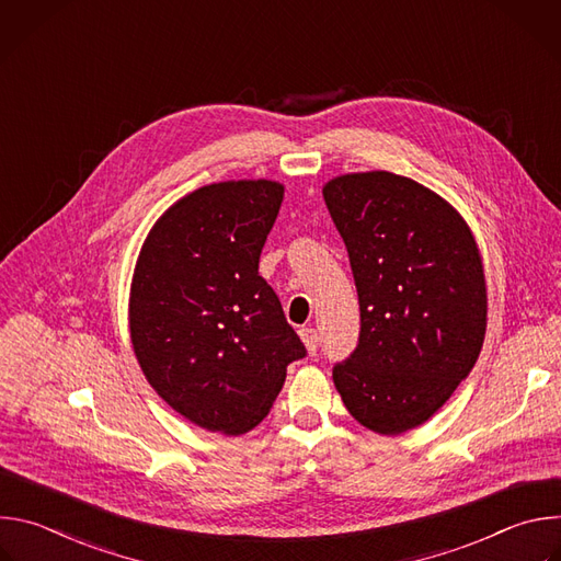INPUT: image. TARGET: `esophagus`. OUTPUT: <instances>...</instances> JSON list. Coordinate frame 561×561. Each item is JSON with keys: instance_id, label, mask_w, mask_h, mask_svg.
I'll list each match as a JSON object with an SVG mask.
<instances>
[{"instance_id": "esophagus-1", "label": "esophagus", "mask_w": 561, "mask_h": 561, "mask_svg": "<svg viewBox=\"0 0 561 561\" xmlns=\"http://www.w3.org/2000/svg\"><path fill=\"white\" fill-rule=\"evenodd\" d=\"M299 337H301L306 351H308L310 355H314L317 342H319V340H317V331H314V329H299Z\"/></svg>"}]
</instances>
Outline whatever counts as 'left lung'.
<instances>
[{"label":"left lung","instance_id":"8db88e82","mask_svg":"<svg viewBox=\"0 0 561 561\" xmlns=\"http://www.w3.org/2000/svg\"><path fill=\"white\" fill-rule=\"evenodd\" d=\"M322 195L362 317L359 344L333 381L362 426L402 435L448 402L484 346V262L457 208L411 178L346 173Z\"/></svg>","mask_w":561,"mask_h":561}]
</instances>
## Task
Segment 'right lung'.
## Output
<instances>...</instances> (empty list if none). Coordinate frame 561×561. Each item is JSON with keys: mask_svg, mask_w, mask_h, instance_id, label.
<instances>
[{"mask_svg": "<svg viewBox=\"0 0 561 561\" xmlns=\"http://www.w3.org/2000/svg\"><path fill=\"white\" fill-rule=\"evenodd\" d=\"M284 202L275 180L202 186L148 230L130 282L135 357L164 402L199 428L244 435L306 355L260 255Z\"/></svg>", "mask_w": 561, "mask_h": 561, "instance_id": "obj_1", "label": "right lung"}]
</instances>
